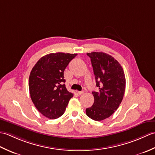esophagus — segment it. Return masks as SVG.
Returning a JSON list of instances; mask_svg holds the SVG:
<instances>
[{
    "label": "esophagus",
    "instance_id": "obj_1",
    "mask_svg": "<svg viewBox=\"0 0 155 155\" xmlns=\"http://www.w3.org/2000/svg\"><path fill=\"white\" fill-rule=\"evenodd\" d=\"M84 93V92L83 91H78L77 92V93L79 94V95H81V94H83Z\"/></svg>",
    "mask_w": 155,
    "mask_h": 155
}]
</instances>
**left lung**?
<instances>
[{"label":"left lung","mask_w":155,"mask_h":155,"mask_svg":"<svg viewBox=\"0 0 155 155\" xmlns=\"http://www.w3.org/2000/svg\"><path fill=\"white\" fill-rule=\"evenodd\" d=\"M90 57L98 91H93L92 107L86 109L91 119L101 121L108 118L119 107L125 91L126 80L123 67L112 56L102 52L87 54Z\"/></svg>","instance_id":"left-lung-1"}]
</instances>
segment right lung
<instances>
[{
  "label": "right lung",
  "instance_id": "obj_1",
  "mask_svg": "<svg viewBox=\"0 0 155 155\" xmlns=\"http://www.w3.org/2000/svg\"><path fill=\"white\" fill-rule=\"evenodd\" d=\"M77 54L57 52L41 58L29 76V92L35 107L50 119L64 114L73 94L66 88L64 71Z\"/></svg>",
  "mask_w": 155,
  "mask_h": 155
}]
</instances>
